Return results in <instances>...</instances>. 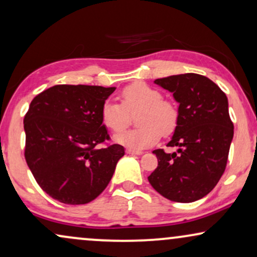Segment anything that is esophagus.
<instances>
[{
    "label": "esophagus",
    "instance_id": "1",
    "mask_svg": "<svg viewBox=\"0 0 257 257\" xmlns=\"http://www.w3.org/2000/svg\"><path fill=\"white\" fill-rule=\"evenodd\" d=\"M125 152L128 153V154H135V155H141L142 151H139V149H133V148H126Z\"/></svg>",
    "mask_w": 257,
    "mask_h": 257
}]
</instances>
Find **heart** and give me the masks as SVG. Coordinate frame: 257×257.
<instances>
[{
	"mask_svg": "<svg viewBox=\"0 0 257 257\" xmlns=\"http://www.w3.org/2000/svg\"><path fill=\"white\" fill-rule=\"evenodd\" d=\"M121 104L106 100L100 108V119L109 131L122 132L131 121V113L138 111L139 126L115 136L118 144L134 148L155 145L174 133L179 122V109L171 99L162 98L160 91L146 83H133L121 91Z\"/></svg>",
	"mask_w": 257,
	"mask_h": 257,
	"instance_id": "obj_1",
	"label": "heart"
}]
</instances>
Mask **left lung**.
<instances>
[{"label":"left lung","mask_w":257,"mask_h":257,"mask_svg":"<svg viewBox=\"0 0 257 257\" xmlns=\"http://www.w3.org/2000/svg\"><path fill=\"white\" fill-rule=\"evenodd\" d=\"M179 102V122L168 154L155 149L158 167L148 177L157 192L177 203H192L210 193L225 171L233 123L228 98L205 76L185 73L155 79Z\"/></svg>","instance_id":"left-lung-1"}]
</instances>
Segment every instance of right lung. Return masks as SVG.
Listing matches in <instances>:
<instances>
[{"label": "right lung", "instance_id": "obj_1", "mask_svg": "<svg viewBox=\"0 0 257 257\" xmlns=\"http://www.w3.org/2000/svg\"><path fill=\"white\" fill-rule=\"evenodd\" d=\"M113 91L60 84L31 102L24 118L25 159L39 186L53 199L70 205L90 203L111 180L124 148L108 144L100 108Z\"/></svg>", "mask_w": 257, "mask_h": 257}]
</instances>
